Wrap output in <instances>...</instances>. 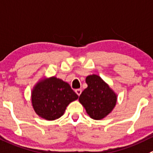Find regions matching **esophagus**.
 <instances>
[{"mask_svg": "<svg viewBox=\"0 0 153 153\" xmlns=\"http://www.w3.org/2000/svg\"><path fill=\"white\" fill-rule=\"evenodd\" d=\"M75 93H76L77 95L79 96L80 95H81V89H77V90H75Z\"/></svg>", "mask_w": 153, "mask_h": 153, "instance_id": "1", "label": "esophagus"}]
</instances>
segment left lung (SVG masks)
Segmentation results:
<instances>
[{"label": "left lung", "mask_w": 153, "mask_h": 153, "mask_svg": "<svg viewBox=\"0 0 153 153\" xmlns=\"http://www.w3.org/2000/svg\"><path fill=\"white\" fill-rule=\"evenodd\" d=\"M86 83L87 87L80 95L79 102L92 119H103L116 105V94L96 75L87 76Z\"/></svg>", "instance_id": "1"}]
</instances>
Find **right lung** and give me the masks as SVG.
Masks as SVG:
<instances>
[{
  "label": "right lung",
  "instance_id": "obj_1",
  "mask_svg": "<svg viewBox=\"0 0 153 153\" xmlns=\"http://www.w3.org/2000/svg\"><path fill=\"white\" fill-rule=\"evenodd\" d=\"M78 96L69 84L52 77L36 84L32 92V104L35 112L48 120L63 115L66 107Z\"/></svg>",
  "mask_w": 153,
  "mask_h": 153
}]
</instances>
